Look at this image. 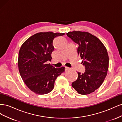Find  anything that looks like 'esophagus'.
<instances>
[{"instance_id": "1", "label": "esophagus", "mask_w": 122, "mask_h": 122, "mask_svg": "<svg viewBox=\"0 0 122 122\" xmlns=\"http://www.w3.org/2000/svg\"><path fill=\"white\" fill-rule=\"evenodd\" d=\"M70 69V68H68V67H65V71H68V70H69Z\"/></svg>"}]
</instances>
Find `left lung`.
I'll return each instance as SVG.
<instances>
[{
  "instance_id": "1",
  "label": "left lung",
  "mask_w": 122,
  "mask_h": 122,
  "mask_svg": "<svg viewBox=\"0 0 122 122\" xmlns=\"http://www.w3.org/2000/svg\"><path fill=\"white\" fill-rule=\"evenodd\" d=\"M66 35L78 44L77 54L85 67V72H78V78L72 86L80 94H90L101 86L107 74V51L101 41L89 32L73 31Z\"/></svg>"
}]
</instances>
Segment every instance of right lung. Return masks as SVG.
I'll list each match as a JSON object with an SVG mask.
<instances>
[{
    "label": "right lung",
    "mask_w": 122,
    "mask_h": 122,
    "mask_svg": "<svg viewBox=\"0 0 122 122\" xmlns=\"http://www.w3.org/2000/svg\"><path fill=\"white\" fill-rule=\"evenodd\" d=\"M64 33L39 32L29 38L21 46L18 57V68L21 77L27 86L35 93H50L55 81L65 68H55L47 61L52 59L54 48L53 41Z\"/></svg>",
    "instance_id": "obj_1"
}]
</instances>
